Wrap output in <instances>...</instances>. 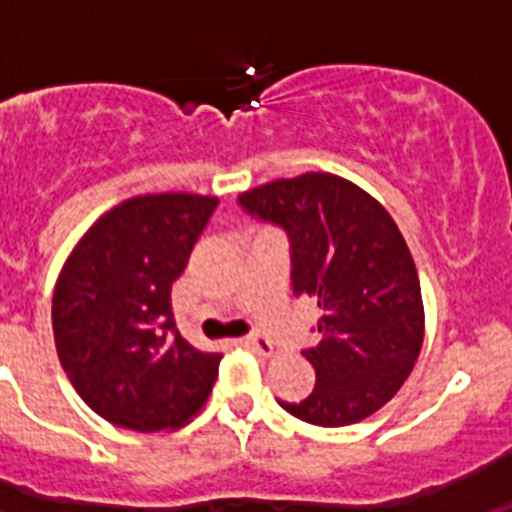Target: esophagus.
Here are the masks:
<instances>
[{"label": "esophagus", "mask_w": 512, "mask_h": 512, "mask_svg": "<svg viewBox=\"0 0 512 512\" xmlns=\"http://www.w3.org/2000/svg\"><path fill=\"white\" fill-rule=\"evenodd\" d=\"M243 346L253 348V351H259V354H264V356H271L274 351H277V346H274V343H271L266 336H261V333H253V336L243 338Z\"/></svg>", "instance_id": "34e87169"}]
</instances>
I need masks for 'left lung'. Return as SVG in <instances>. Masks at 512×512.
Returning <instances> with one entry per match:
<instances>
[{
	"instance_id": "8db88e82",
	"label": "left lung",
	"mask_w": 512,
	"mask_h": 512,
	"mask_svg": "<svg viewBox=\"0 0 512 512\" xmlns=\"http://www.w3.org/2000/svg\"><path fill=\"white\" fill-rule=\"evenodd\" d=\"M238 202L287 230L292 289L320 310L318 343L302 351L315 390L282 408L323 428L377 413L410 377L425 333L418 269L390 212L323 171L261 184Z\"/></svg>"
}]
</instances>
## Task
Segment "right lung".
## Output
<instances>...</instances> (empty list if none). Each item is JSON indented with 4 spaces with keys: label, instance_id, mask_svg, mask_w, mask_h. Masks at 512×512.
I'll use <instances>...</instances> for the list:
<instances>
[{
    "label": "right lung",
    "instance_id": "add662e5",
    "mask_svg": "<svg viewBox=\"0 0 512 512\" xmlns=\"http://www.w3.org/2000/svg\"><path fill=\"white\" fill-rule=\"evenodd\" d=\"M217 197L138 194L81 235L53 289L63 372L99 418L130 431H174L205 408L220 354L176 330L171 284Z\"/></svg>",
    "mask_w": 512,
    "mask_h": 512
}]
</instances>
